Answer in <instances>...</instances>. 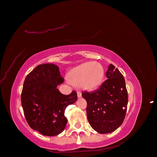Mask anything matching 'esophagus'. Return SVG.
Wrapping results in <instances>:
<instances>
[{
    "mask_svg": "<svg viewBox=\"0 0 157 157\" xmlns=\"http://www.w3.org/2000/svg\"><path fill=\"white\" fill-rule=\"evenodd\" d=\"M81 91H77V96H78V98H81Z\"/></svg>",
    "mask_w": 157,
    "mask_h": 157,
    "instance_id": "34e87169",
    "label": "esophagus"
}]
</instances>
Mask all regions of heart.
Masks as SVG:
<instances>
[{
  "mask_svg": "<svg viewBox=\"0 0 157 157\" xmlns=\"http://www.w3.org/2000/svg\"><path fill=\"white\" fill-rule=\"evenodd\" d=\"M104 78V69L98 62H86L72 69L68 80L74 85H81L83 89L93 90L101 85Z\"/></svg>",
  "mask_w": 157,
  "mask_h": 157,
  "instance_id": "obj_1",
  "label": "heart"
}]
</instances>
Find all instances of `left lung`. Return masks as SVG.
<instances>
[{"instance_id":"obj_1","label":"left lung","mask_w":157,"mask_h":157,"mask_svg":"<svg viewBox=\"0 0 157 157\" xmlns=\"http://www.w3.org/2000/svg\"><path fill=\"white\" fill-rule=\"evenodd\" d=\"M106 77L107 80L98 89L82 93L87 102L88 122L93 129L101 134L112 132L121 125L128 103L125 81L119 70L110 64Z\"/></svg>"}]
</instances>
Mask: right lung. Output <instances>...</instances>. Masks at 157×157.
Returning <instances> with one entry per match:
<instances>
[{
    "instance_id": "add662e5",
    "label": "right lung",
    "mask_w": 157,
    "mask_h": 157,
    "mask_svg": "<svg viewBox=\"0 0 157 157\" xmlns=\"http://www.w3.org/2000/svg\"><path fill=\"white\" fill-rule=\"evenodd\" d=\"M63 82L59 67L54 63L38 65L25 79L21 103L29 126L45 136H55L64 129L65 109L74 103L77 94H61L56 87Z\"/></svg>"
}]
</instances>
